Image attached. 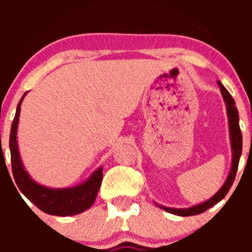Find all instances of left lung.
Instances as JSON below:
<instances>
[{"label":"left lung","instance_id":"1","mask_svg":"<svg viewBox=\"0 0 252 252\" xmlns=\"http://www.w3.org/2000/svg\"><path fill=\"white\" fill-rule=\"evenodd\" d=\"M218 85L220 88V93H222L223 98H224L225 106H227V113H228V122H229V133H230V145H232V151H233V159H232V167H230V172L228 174L227 180L223 184V187L220 188L217 191V194L213 195L211 199H208L207 201L202 202V204L192 206L189 208H172V207H164V206L157 205L158 207L163 208L164 211L169 213H173V215L182 216V217H188V216H195L200 215V213L205 212L206 210H208L210 207L215 206L217 202H220V200L224 199L225 195L228 194L229 189L232 188L233 183H234L236 171H238L239 166V159L241 156V150H243V135H241L240 126H239V116H238V110L235 107V101L229 93H228L227 89L222 85L220 81H217Z\"/></svg>","mask_w":252,"mask_h":252}]
</instances>
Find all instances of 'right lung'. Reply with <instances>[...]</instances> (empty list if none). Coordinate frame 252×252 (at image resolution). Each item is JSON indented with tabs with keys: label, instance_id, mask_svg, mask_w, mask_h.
Returning <instances> with one entry per match:
<instances>
[{
	"label": "right lung",
	"instance_id": "obj_1",
	"mask_svg": "<svg viewBox=\"0 0 252 252\" xmlns=\"http://www.w3.org/2000/svg\"><path fill=\"white\" fill-rule=\"evenodd\" d=\"M25 94L20 98L17 106L16 116H14L13 123L11 126V134H9L12 173H13L14 182H16L18 189L29 201H32L42 212L48 213V215L64 217V216H74L84 212L89 207H91L97 196L101 183H102V167L96 169L86 182L74 188L52 189V188L42 187V185L37 184L35 180H32L23 167L17 142L20 105H22Z\"/></svg>",
	"mask_w": 252,
	"mask_h": 252
}]
</instances>
